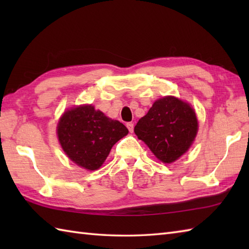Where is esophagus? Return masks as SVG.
I'll list each match as a JSON object with an SVG mask.
<instances>
[{
  "label": "esophagus",
  "instance_id": "esophagus-1",
  "mask_svg": "<svg viewBox=\"0 0 249 249\" xmlns=\"http://www.w3.org/2000/svg\"><path fill=\"white\" fill-rule=\"evenodd\" d=\"M126 126H127L129 133H133V131H134V124L131 123V122H129V123L126 124Z\"/></svg>",
  "mask_w": 249,
  "mask_h": 249
}]
</instances>
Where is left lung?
Returning <instances> with one entry per match:
<instances>
[{
	"mask_svg": "<svg viewBox=\"0 0 249 249\" xmlns=\"http://www.w3.org/2000/svg\"><path fill=\"white\" fill-rule=\"evenodd\" d=\"M134 130L158 160L170 163L192 145L197 135L198 122L187 103L168 96L156 100Z\"/></svg>",
	"mask_w": 249,
	"mask_h": 249,
	"instance_id": "obj_1",
	"label": "left lung"
}]
</instances>
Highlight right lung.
Returning <instances> with one entry per match:
<instances>
[{"mask_svg": "<svg viewBox=\"0 0 249 249\" xmlns=\"http://www.w3.org/2000/svg\"><path fill=\"white\" fill-rule=\"evenodd\" d=\"M128 134L124 124L107 118L92 105L66 111L57 124V136L71 160L88 170H96L120 139Z\"/></svg>", "mask_w": 249, "mask_h": 249, "instance_id": "1", "label": "right lung"}]
</instances>
